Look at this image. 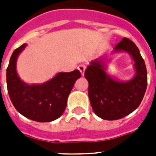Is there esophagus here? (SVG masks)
Here are the masks:
<instances>
[{
	"instance_id": "obj_1",
	"label": "esophagus",
	"mask_w": 156,
	"mask_h": 156,
	"mask_svg": "<svg viewBox=\"0 0 156 156\" xmlns=\"http://www.w3.org/2000/svg\"><path fill=\"white\" fill-rule=\"evenodd\" d=\"M78 69L80 71L81 73V75L82 76H84V72H85V69H86V66H83V65H80V66H78Z\"/></svg>"
}]
</instances>
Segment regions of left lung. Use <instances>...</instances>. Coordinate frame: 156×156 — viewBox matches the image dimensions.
<instances>
[{
  "mask_svg": "<svg viewBox=\"0 0 156 156\" xmlns=\"http://www.w3.org/2000/svg\"><path fill=\"white\" fill-rule=\"evenodd\" d=\"M113 53L127 52L133 61L135 73L131 79L121 81L107 73L111 58L105 55L90 62L85 70L88 81V96L94 112L99 117L114 121L135 110L143 99L147 86L145 62L133 41L123 38L114 48Z\"/></svg>",
  "mask_w": 156,
  "mask_h": 156,
  "instance_id": "left-lung-1",
  "label": "left lung"
}]
</instances>
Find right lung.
<instances>
[{
    "label": "right lung",
    "instance_id": "right-lung-1",
    "mask_svg": "<svg viewBox=\"0 0 156 156\" xmlns=\"http://www.w3.org/2000/svg\"><path fill=\"white\" fill-rule=\"evenodd\" d=\"M27 44L13 51L6 69L7 89L16 110L38 122H49L59 118L66 108L67 99L74 83L81 77L79 70L57 73L41 84H28L17 73V60Z\"/></svg>",
    "mask_w": 156,
    "mask_h": 156
}]
</instances>
